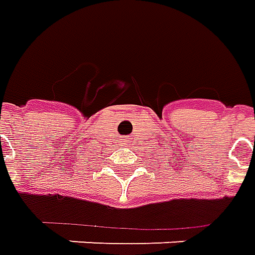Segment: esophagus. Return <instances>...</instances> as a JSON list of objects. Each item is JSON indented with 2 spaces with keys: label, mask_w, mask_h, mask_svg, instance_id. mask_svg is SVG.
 Wrapping results in <instances>:
<instances>
[{
  "label": "esophagus",
  "mask_w": 255,
  "mask_h": 255,
  "mask_svg": "<svg viewBox=\"0 0 255 255\" xmlns=\"http://www.w3.org/2000/svg\"><path fill=\"white\" fill-rule=\"evenodd\" d=\"M129 141H131V138H124L121 142H124L126 145H129Z\"/></svg>",
  "instance_id": "obj_1"
}]
</instances>
